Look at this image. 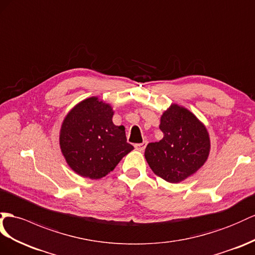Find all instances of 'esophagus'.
Segmentation results:
<instances>
[{
    "instance_id": "obj_1",
    "label": "esophagus",
    "mask_w": 255,
    "mask_h": 255,
    "mask_svg": "<svg viewBox=\"0 0 255 255\" xmlns=\"http://www.w3.org/2000/svg\"><path fill=\"white\" fill-rule=\"evenodd\" d=\"M146 144H147V141H144L142 143H139V144H135L134 147H135V149H138V151H144V148L146 147Z\"/></svg>"
}]
</instances>
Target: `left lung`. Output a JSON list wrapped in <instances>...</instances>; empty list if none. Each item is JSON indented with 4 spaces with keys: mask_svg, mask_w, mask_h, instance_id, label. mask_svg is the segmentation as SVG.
Returning <instances> with one entry per match:
<instances>
[{
    "mask_svg": "<svg viewBox=\"0 0 255 255\" xmlns=\"http://www.w3.org/2000/svg\"><path fill=\"white\" fill-rule=\"evenodd\" d=\"M164 138L148 143L145 159L153 172L170 183H179L204 166L210 152V138L191 111L171 104L160 117Z\"/></svg>",
    "mask_w": 255,
    "mask_h": 255,
    "instance_id": "1",
    "label": "left lung"
}]
</instances>
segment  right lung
<instances>
[{
  "instance_id": "obj_1",
  "label": "right lung",
  "mask_w": 255,
  "mask_h": 255,
  "mask_svg": "<svg viewBox=\"0 0 255 255\" xmlns=\"http://www.w3.org/2000/svg\"><path fill=\"white\" fill-rule=\"evenodd\" d=\"M109 103L90 97L72 109L60 129V148L70 168L81 177L97 180L106 177L131 152L125 127L112 122Z\"/></svg>"
}]
</instances>
